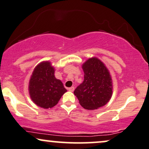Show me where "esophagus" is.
Listing matches in <instances>:
<instances>
[{
  "label": "esophagus",
  "instance_id": "esophagus-1",
  "mask_svg": "<svg viewBox=\"0 0 149 149\" xmlns=\"http://www.w3.org/2000/svg\"><path fill=\"white\" fill-rule=\"evenodd\" d=\"M74 89H75L74 86H71V87H70V88H68L69 91H71V92H73V91H74Z\"/></svg>",
  "mask_w": 149,
  "mask_h": 149
}]
</instances>
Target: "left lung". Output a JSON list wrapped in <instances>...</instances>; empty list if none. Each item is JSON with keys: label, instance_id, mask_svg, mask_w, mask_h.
<instances>
[{"label": "left lung", "instance_id": "left-lung-1", "mask_svg": "<svg viewBox=\"0 0 149 149\" xmlns=\"http://www.w3.org/2000/svg\"><path fill=\"white\" fill-rule=\"evenodd\" d=\"M84 81L73 93L81 106L94 110L104 106L113 93L112 79L104 64L98 58H89L82 66Z\"/></svg>", "mask_w": 149, "mask_h": 149}]
</instances>
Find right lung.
Wrapping results in <instances>:
<instances>
[{"label":"right lung","instance_id":"add662e5","mask_svg":"<svg viewBox=\"0 0 149 149\" xmlns=\"http://www.w3.org/2000/svg\"><path fill=\"white\" fill-rule=\"evenodd\" d=\"M54 68L50 62L44 61L35 67L29 82L31 99L43 109L52 108L58 104L67 89L63 82L56 78Z\"/></svg>","mask_w":149,"mask_h":149}]
</instances>
